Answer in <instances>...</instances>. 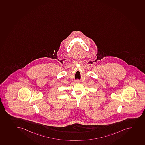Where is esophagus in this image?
<instances>
[{
  "label": "esophagus",
  "mask_w": 145,
  "mask_h": 145,
  "mask_svg": "<svg viewBox=\"0 0 145 145\" xmlns=\"http://www.w3.org/2000/svg\"><path fill=\"white\" fill-rule=\"evenodd\" d=\"M76 82L77 83H78V82H80V81H79V80H76Z\"/></svg>",
  "instance_id": "esophagus-1"
}]
</instances>
